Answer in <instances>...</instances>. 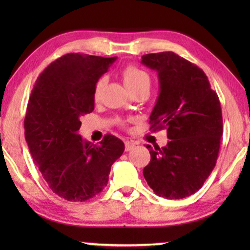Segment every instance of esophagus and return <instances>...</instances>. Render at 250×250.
Here are the masks:
<instances>
[{"label":"esophagus","mask_w":250,"mask_h":250,"mask_svg":"<svg viewBox=\"0 0 250 250\" xmlns=\"http://www.w3.org/2000/svg\"><path fill=\"white\" fill-rule=\"evenodd\" d=\"M135 146V143L133 141H125V150L126 151H129Z\"/></svg>","instance_id":"1"}]
</instances>
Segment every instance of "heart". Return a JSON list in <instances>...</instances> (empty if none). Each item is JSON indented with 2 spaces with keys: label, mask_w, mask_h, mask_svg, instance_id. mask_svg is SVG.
<instances>
[{
  "label": "heart",
  "mask_w": 250,
  "mask_h": 250,
  "mask_svg": "<svg viewBox=\"0 0 250 250\" xmlns=\"http://www.w3.org/2000/svg\"><path fill=\"white\" fill-rule=\"evenodd\" d=\"M123 80H124V83L126 87L128 88L129 91L135 90V88H139L141 86H149L150 87V77L149 75L146 73L145 70L140 69L136 66H133V64H128L126 66L122 71ZM105 84V78L101 77L97 81V83L94 85L93 88V99L95 101H99L101 98L102 90H104V86ZM119 125H124L125 122L122 121V119H118Z\"/></svg>",
  "instance_id": "1"
}]
</instances>
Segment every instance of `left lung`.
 <instances>
[{"label": "left lung", "instance_id": "left-lung-1", "mask_svg": "<svg viewBox=\"0 0 250 250\" xmlns=\"http://www.w3.org/2000/svg\"><path fill=\"white\" fill-rule=\"evenodd\" d=\"M141 62L157 70L160 92L150 129H167L166 146L146 145L150 163L143 176L159 197L182 199L203 184L216 165L223 134L216 92L203 69L174 52L145 54Z\"/></svg>", "mask_w": 250, "mask_h": 250}]
</instances>
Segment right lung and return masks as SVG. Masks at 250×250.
Returning <instances> with one entry per match:
<instances>
[{
    "label": "right lung",
    "mask_w": 250,
    "mask_h": 250,
    "mask_svg": "<svg viewBox=\"0 0 250 250\" xmlns=\"http://www.w3.org/2000/svg\"><path fill=\"white\" fill-rule=\"evenodd\" d=\"M115 60L64 54L37 77L29 97L23 123L29 151L50 189L68 201L100 193L124 152V142L111 134L98 146L78 134L82 116L94 110V85Z\"/></svg>",
    "instance_id": "1"
}]
</instances>
